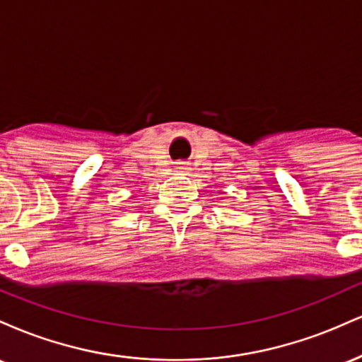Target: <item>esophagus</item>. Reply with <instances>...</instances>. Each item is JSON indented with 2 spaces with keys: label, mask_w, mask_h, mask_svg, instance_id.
Returning <instances> with one entry per match:
<instances>
[{
  "label": "esophagus",
  "mask_w": 362,
  "mask_h": 362,
  "mask_svg": "<svg viewBox=\"0 0 362 362\" xmlns=\"http://www.w3.org/2000/svg\"><path fill=\"white\" fill-rule=\"evenodd\" d=\"M180 170H184V168H182V167H180Z\"/></svg>",
  "instance_id": "obj_1"
}]
</instances>
